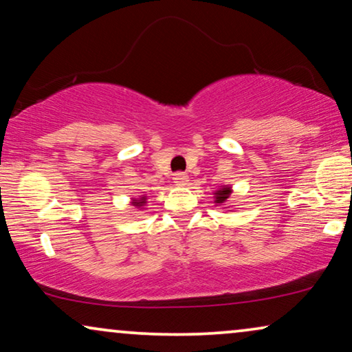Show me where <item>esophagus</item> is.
I'll return each instance as SVG.
<instances>
[{
    "label": "esophagus",
    "mask_w": 352,
    "mask_h": 352,
    "mask_svg": "<svg viewBox=\"0 0 352 352\" xmlns=\"http://www.w3.org/2000/svg\"><path fill=\"white\" fill-rule=\"evenodd\" d=\"M173 184L179 185V186H185L186 184H188V175L184 172H177L175 175H173Z\"/></svg>",
    "instance_id": "obj_1"
}]
</instances>
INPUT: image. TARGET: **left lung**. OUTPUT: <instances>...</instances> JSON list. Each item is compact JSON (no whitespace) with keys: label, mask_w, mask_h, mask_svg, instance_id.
Here are the masks:
<instances>
[{"label":"left lung","mask_w":352,"mask_h":352,"mask_svg":"<svg viewBox=\"0 0 352 352\" xmlns=\"http://www.w3.org/2000/svg\"><path fill=\"white\" fill-rule=\"evenodd\" d=\"M214 195H215V196H214V203H215V206H223L225 203H227V199L230 198V195H232V186L223 185L222 188H219L217 191H215Z\"/></svg>","instance_id":"1"}]
</instances>
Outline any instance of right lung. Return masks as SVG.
<instances>
[{
  "label": "right lung",
  "mask_w": 352,
  "mask_h": 352,
  "mask_svg": "<svg viewBox=\"0 0 352 352\" xmlns=\"http://www.w3.org/2000/svg\"><path fill=\"white\" fill-rule=\"evenodd\" d=\"M146 204V196H140V198H133L132 199V206H137V208H143Z\"/></svg>",
  "instance_id": "right-lung-1"
}]
</instances>
